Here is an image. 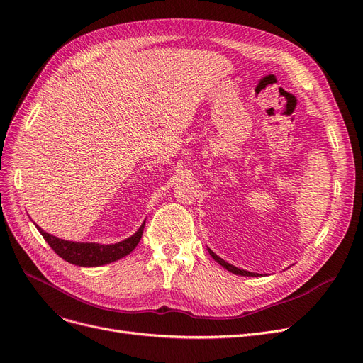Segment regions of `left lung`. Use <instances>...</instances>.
I'll use <instances>...</instances> for the list:
<instances>
[{
    "mask_svg": "<svg viewBox=\"0 0 363 363\" xmlns=\"http://www.w3.org/2000/svg\"><path fill=\"white\" fill-rule=\"evenodd\" d=\"M208 252H210V255L214 258V260L220 264V266H223L224 269L226 270H229V272H232V273H235V274H240V276H263L262 273H254V272H248V270H244V269H239V267H236V266H233V264H230V263H228V262H224L223 258H220L216 252H213L210 248H208Z\"/></svg>",
    "mask_w": 363,
    "mask_h": 363,
    "instance_id": "8db88e82",
    "label": "left lung"
}]
</instances>
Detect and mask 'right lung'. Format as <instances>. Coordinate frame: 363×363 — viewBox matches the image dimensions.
Wrapping results in <instances>:
<instances>
[{"mask_svg": "<svg viewBox=\"0 0 363 363\" xmlns=\"http://www.w3.org/2000/svg\"><path fill=\"white\" fill-rule=\"evenodd\" d=\"M37 229L45 239V242L53 248V251L59 257H62L65 262L81 267H97L113 263L119 260V258L128 255L137 247V244L140 242V238L145 229V221L134 235L121 240V242L109 245L96 242H74V240H66L50 235L44 232L40 226H37Z\"/></svg>", "mask_w": 363, "mask_h": 363, "instance_id": "1", "label": "right lung"}]
</instances>
